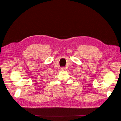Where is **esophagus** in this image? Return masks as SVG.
Here are the masks:
<instances>
[{
  "label": "esophagus",
  "mask_w": 121,
  "mask_h": 121,
  "mask_svg": "<svg viewBox=\"0 0 121 121\" xmlns=\"http://www.w3.org/2000/svg\"><path fill=\"white\" fill-rule=\"evenodd\" d=\"M61 69L62 70H65V68H64V67H62V68H61Z\"/></svg>",
  "instance_id": "34e87169"
}]
</instances>
